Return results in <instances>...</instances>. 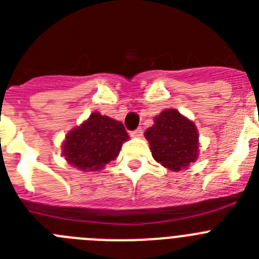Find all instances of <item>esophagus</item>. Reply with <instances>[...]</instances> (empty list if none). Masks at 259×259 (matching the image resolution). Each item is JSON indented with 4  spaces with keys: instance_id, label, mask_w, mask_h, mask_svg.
I'll return each mask as SVG.
<instances>
[{
    "instance_id": "34e87169",
    "label": "esophagus",
    "mask_w": 259,
    "mask_h": 259,
    "mask_svg": "<svg viewBox=\"0 0 259 259\" xmlns=\"http://www.w3.org/2000/svg\"><path fill=\"white\" fill-rule=\"evenodd\" d=\"M144 131L143 128H137V130H135V131L131 132V136L132 137H137V139H140L141 136H143Z\"/></svg>"
}]
</instances>
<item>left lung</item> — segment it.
<instances>
[{"instance_id": "1", "label": "left lung", "mask_w": 259, "mask_h": 259, "mask_svg": "<svg viewBox=\"0 0 259 259\" xmlns=\"http://www.w3.org/2000/svg\"><path fill=\"white\" fill-rule=\"evenodd\" d=\"M152 155L171 171L187 170L200 153L198 130L191 119L175 109L163 110L145 131Z\"/></svg>"}]
</instances>
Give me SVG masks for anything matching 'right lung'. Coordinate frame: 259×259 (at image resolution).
I'll use <instances>...</instances> for the list:
<instances>
[{
    "instance_id": "1",
    "label": "right lung",
    "mask_w": 259,
    "mask_h": 259,
    "mask_svg": "<svg viewBox=\"0 0 259 259\" xmlns=\"http://www.w3.org/2000/svg\"><path fill=\"white\" fill-rule=\"evenodd\" d=\"M128 139L122 122L95 111L66 135L62 143V157L84 172L102 170L118 157Z\"/></svg>"
}]
</instances>
